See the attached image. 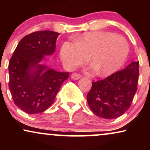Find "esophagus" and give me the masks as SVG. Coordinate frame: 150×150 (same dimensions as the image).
<instances>
[{
	"mask_svg": "<svg viewBox=\"0 0 150 150\" xmlns=\"http://www.w3.org/2000/svg\"><path fill=\"white\" fill-rule=\"evenodd\" d=\"M81 77H82V75H81L80 74L77 73H73V74H72V75H71V78L73 79V80H79V79H80Z\"/></svg>",
	"mask_w": 150,
	"mask_h": 150,
	"instance_id": "34e87169",
	"label": "esophagus"
}]
</instances>
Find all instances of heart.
I'll use <instances>...</instances> for the list:
<instances>
[{"instance_id":"1","label":"heart","mask_w":150,"mask_h":150,"mask_svg":"<svg viewBox=\"0 0 150 150\" xmlns=\"http://www.w3.org/2000/svg\"><path fill=\"white\" fill-rule=\"evenodd\" d=\"M128 43L123 36L109 32H86L65 42L61 56L68 68H73L87 60L92 63L99 76H108L117 71L128 57Z\"/></svg>"}]
</instances>
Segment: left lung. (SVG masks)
I'll list each match as a JSON object with an SVG mask.
<instances>
[{
    "mask_svg": "<svg viewBox=\"0 0 150 150\" xmlns=\"http://www.w3.org/2000/svg\"><path fill=\"white\" fill-rule=\"evenodd\" d=\"M138 78L139 62H132L125 69L92 82L87 99L89 108L97 116L106 119L120 116L132 104Z\"/></svg>",
    "mask_w": 150,
    "mask_h": 150,
    "instance_id": "8db88e82",
    "label": "left lung"
}]
</instances>
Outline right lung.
Instances as JSON below:
<instances>
[{
    "instance_id": "1",
    "label": "right lung",
    "mask_w": 150,
    "mask_h": 150,
    "mask_svg": "<svg viewBox=\"0 0 150 150\" xmlns=\"http://www.w3.org/2000/svg\"><path fill=\"white\" fill-rule=\"evenodd\" d=\"M52 31H37L19 42L9 61V89L18 107L29 114L44 112L55 100L69 73H61L39 63L52 55L59 35Z\"/></svg>"
}]
</instances>
